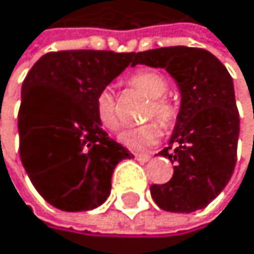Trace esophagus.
I'll list each match as a JSON object with an SVG mask.
<instances>
[{
    "mask_svg": "<svg viewBox=\"0 0 254 254\" xmlns=\"http://www.w3.org/2000/svg\"><path fill=\"white\" fill-rule=\"evenodd\" d=\"M135 159L138 160V162H148L149 159H151V156H148V154H135Z\"/></svg>",
    "mask_w": 254,
    "mask_h": 254,
    "instance_id": "1",
    "label": "esophagus"
}]
</instances>
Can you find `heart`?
I'll return each instance as SVG.
<instances>
[{"label": "heart", "instance_id": "heart-1", "mask_svg": "<svg viewBox=\"0 0 254 254\" xmlns=\"http://www.w3.org/2000/svg\"><path fill=\"white\" fill-rule=\"evenodd\" d=\"M129 84L137 91L151 98L146 106L145 119H157L162 126L168 128L177 119V108L163 95L168 91V81L156 70H140L131 75ZM95 117L102 128L106 131H116L119 128V116L116 109V100L109 89L100 91L95 97ZM157 122H149L137 128L125 129L119 134V142L135 151L148 149L159 143L162 129Z\"/></svg>", "mask_w": 254, "mask_h": 254}]
</instances>
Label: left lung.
Listing matches in <instances>:
<instances>
[{
  "instance_id": "obj_1",
  "label": "left lung",
  "mask_w": 254,
  "mask_h": 254,
  "mask_svg": "<svg viewBox=\"0 0 254 254\" xmlns=\"http://www.w3.org/2000/svg\"><path fill=\"white\" fill-rule=\"evenodd\" d=\"M134 64L165 69L182 97L170 146L159 152L176 163L174 174L151 185V196L165 211L202 210L235 171L239 112L233 78L211 52L187 46L138 52Z\"/></svg>"
}]
</instances>
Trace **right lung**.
<instances>
[{
	"label": "right lung",
	"instance_id": "1",
	"mask_svg": "<svg viewBox=\"0 0 254 254\" xmlns=\"http://www.w3.org/2000/svg\"><path fill=\"white\" fill-rule=\"evenodd\" d=\"M134 52L60 51L43 55L21 88L19 157L46 202L88 211L111 192L116 165L134 157L95 117V97L134 64Z\"/></svg>",
	"mask_w": 254,
	"mask_h": 254
}]
</instances>
